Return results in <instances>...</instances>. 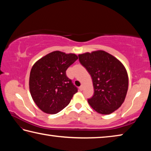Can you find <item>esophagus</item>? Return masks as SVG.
I'll list each match as a JSON object with an SVG mask.
<instances>
[{
  "mask_svg": "<svg viewBox=\"0 0 151 151\" xmlns=\"http://www.w3.org/2000/svg\"><path fill=\"white\" fill-rule=\"evenodd\" d=\"M80 89L81 91H82L83 89V85H81L80 87Z\"/></svg>",
  "mask_w": 151,
  "mask_h": 151,
  "instance_id": "34e87169",
  "label": "esophagus"
}]
</instances>
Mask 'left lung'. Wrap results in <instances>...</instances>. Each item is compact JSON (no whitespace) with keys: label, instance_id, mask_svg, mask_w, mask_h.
I'll return each mask as SVG.
<instances>
[{"label":"left lung","instance_id":"1","mask_svg":"<svg viewBox=\"0 0 151 151\" xmlns=\"http://www.w3.org/2000/svg\"><path fill=\"white\" fill-rule=\"evenodd\" d=\"M78 57L93 81L94 94L88 99L89 104L103 115L114 112L125 101L128 90L125 68L117 58L103 50L87 52Z\"/></svg>","mask_w":151,"mask_h":151}]
</instances>
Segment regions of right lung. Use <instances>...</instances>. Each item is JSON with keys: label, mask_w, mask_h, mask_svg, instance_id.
<instances>
[{"label": "right lung", "mask_w": 151, "mask_h": 151, "mask_svg": "<svg viewBox=\"0 0 151 151\" xmlns=\"http://www.w3.org/2000/svg\"><path fill=\"white\" fill-rule=\"evenodd\" d=\"M78 59L74 54L52 52L34 63L29 88L37 106L48 114H55L70 104L78 88L66 76V70Z\"/></svg>", "instance_id": "right-lung-1"}]
</instances>
